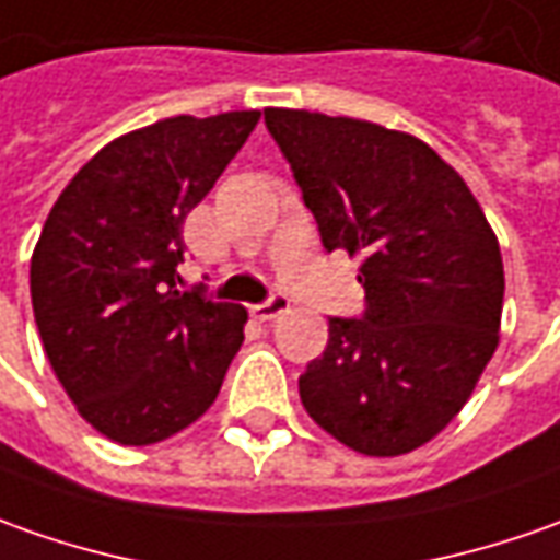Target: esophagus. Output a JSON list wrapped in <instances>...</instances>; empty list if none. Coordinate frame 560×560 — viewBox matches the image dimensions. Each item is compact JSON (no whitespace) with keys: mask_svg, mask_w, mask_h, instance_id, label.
<instances>
[{"mask_svg":"<svg viewBox=\"0 0 560 560\" xmlns=\"http://www.w3.org/2000/svg\"><path fill=\"white\" fill-rule=\"evenodd\" d=\"M288 310H291V300L284 294H272L269 300H264V303L250 306L254 318H260V322H272V318H279V315H284Z\"/></svg>","mask_w":560,"mask_h":560,"instance_id":"obj_1","label":"esophagus"}]
</instances>
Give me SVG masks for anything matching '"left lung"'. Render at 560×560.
<instances>
[{
  "label": "left lung",
  "instance_id": "8db88e82",
  "mask_svg": "<svg viewBox=\"0 0 560 560\" xmlns=\"http://www.w3.org/2000/svg\"><path fill=\"white\" fill-rule=\"evenodd\" d=\"M264 119L325 250L364 254V312L328 318L300 401L359 454H410L463 410L500 343V242L466 180L413 135L310 109Z\"/></svg>",
  "mask_w": 560,
  "mask_h": 560
}]
</instances>
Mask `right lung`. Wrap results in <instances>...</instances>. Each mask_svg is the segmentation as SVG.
<instances>
[{
  "mask_svg": "<svg viewBox=\"0 0 560 560\" xmlns=\"http://www.w3.org/2000/svg\"><path fill=\"white\" fill-rule=\"evenodd\" d=\"M257 109L174 116L116 137L55 201L30 260L45 355L75 410L125 447L214 405L248 312L177 288L184 220L242 150Z\"/></svg>",
  "mask_w": 560,
  "mask_h": 560,
  "instance_id": "right-lung-1",
  "label": "right lung"
}]
</instances>
